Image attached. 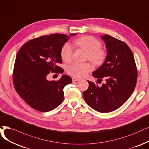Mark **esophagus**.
<instances>
[{
    "label": "esophagus",
    "instance_id": "34e87169",
    "mask_svg": "<svg viewBox=\"0 0 149 149\" xmlns=\"http://www.w3.org/2000/svg\"><path fill=\"white\" fill-rule=\"evenodd\" d=\"M79 80H80V79H78V78H72V81H73V82L79 81Z\"/></svg>",
    "mask_w": 149,
    "mask_h": 149
}]
</instances>
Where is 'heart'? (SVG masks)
<instances>
[{"instance_id":"obj_1","label":"heart","mask_w":149,"mask_h":149,"mask_svg":"<svg viewBox=\"0 0 149 149\" xmlns=\"http://www.w3.org/2000/svg\"><path fill=\"white\" fill-rule=\"evenodd\" d=\"M75 45L87 52V59L96 65H102L106 60V52L102 49L100 41L91 36H84L76 39ZM61 55L62 61L69 63L72 60L73 48L68 43L62 46ZM92 70L90 63H74L67 68V73L74 78H81L86 76Z\"/></svg>"}]
</instances>
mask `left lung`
Returning a JSON list of instances; mask_svg holds the SVG:
<instances>
[{"label": "left lung", "instance_id": "obj_1", "mask_svg": "<svg viewBox=\"0 0 149 149\" xmlns=\"http://www.w3.org/2000/svg\"><path fill=\"white\" fill-rule=\"evenodd\" d=\"M101 38L107 50L106 60L92 73L97 80L106 82L99 87L88 81L89 86L83 92L86 103L100 112L114 111L125 103L136 85L138 71L132 50L122 41L105 34Z\"/></svg>", "mask_w": 149, "mask_h": 149}]
</instances>
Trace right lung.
<instances>
[{"mask_svg":"<svg viewBox=\"0 0 149 149\" xmlns=\"http://www.w3.org/2000/svg\"><path fill=\"white\" fill-rule=\"evenodd\" d=\"M54 33L29 40L17 52L14 65L13 84L17 93L32 108L41 112L53 110L63 100V88L72 79L63 75L58 81H48L51 72L63 73L58 66L61 51L70 37Z\"/></svg>","mask_w":149,"mask_h":149,"instance_id":"right-lung-1","label":"right lung"}]
</instances>
